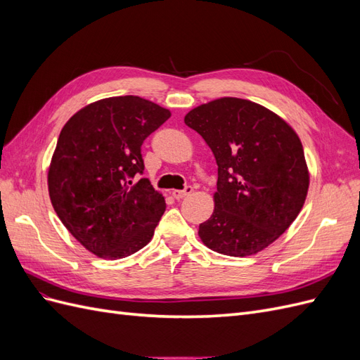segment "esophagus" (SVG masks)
<instances>
[{
    "label": "esophagus",
    "instance_id": "esophagus-1",
    "mask_svg": "<svg viewBox=\"0 0 360 360\" xmlns=\"http://www.w3.org/2000/svg\"><path fill=\"white\" fill-rule=\"evenodd\" d=\"M191 192H192V186H186L183 191H172V197L176 200H183L184 197H188Z\"/></svg>",
    "mask_w": 360,
    "mask_h": 360
}]
</instances>
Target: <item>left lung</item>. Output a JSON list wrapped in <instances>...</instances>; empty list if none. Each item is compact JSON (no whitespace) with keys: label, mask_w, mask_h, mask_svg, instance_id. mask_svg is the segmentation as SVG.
I'll list each match as a JSON object with an SVG mask.
<instances>
[{"label":"left lung","mask_w":360,"mask_h":360,"mask_svg":"<svg viewBox=\"0 0 360 360\" xmlns=\"http://www.w3.org/2000/svg\"><path fill=\"white\" fill-rule=\"evenodd\" d=\"M184 123L204 138L217 163L214 212L198 230L202 243L230 257L252 255L274 243L308 193L297 134L267 108L237 97L193 108Z\"/></svg>","instance_id":"left-lung-1"}]
</instances>
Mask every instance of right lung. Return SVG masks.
I'll use <instances>...</instances> for the list:
<instances>
[{"mask_svg": "<svg viewBox=\"0 0 360 360\" xmlns=\"http://www.w3.org/2000/svg\"><path fill=\"white\" fill-rule=\"evenodd\" d=\"M171 112L138 96L86 105L61 129L48 172L53 210L84 248L105 259L138 252L167 209L144 172L141 146Z\"/></svg>", "mask_w": 360, "mask_h": 360, "instance_id": "1", "label": "right lung"}]
</instances>
